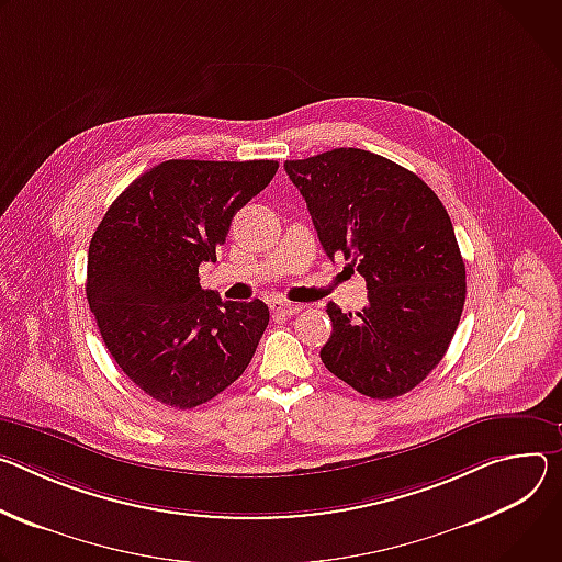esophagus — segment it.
<instances>
[{
    "label": "esophagus",
    "mask_w": 562,
    "mask_h": 562,
    "mask_svg": "<svg viewBox=\"0 0 562 562\" xmlns=\"http://www.w3.org/2000/svg\"><path fill=\"white\" fill-rule=\"evenodd\" d=\"M270 307H272L274 315L290 317V315H296L303 305H301V303H290V301H285V299H274V301L270 303Z\"/></svg>",
    "instance_id": "1"
}]
</instances>
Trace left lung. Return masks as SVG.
Here are the masks:
<instances>
[{
    "label": "left lung",
    "mask_w": 562,
    "mask_h": 562,
    "mask_svg": "<svg viewBox=\"0 0 562 562\" xmlns=\"http://www.w3.org/2000/svg\"><path fill=\"white\" fill-rule=\"evenodd\" d=\"M319 243L366 279L368 305L326 313L333 335L322 361L372 400L415 389L438 366L467 299V270L453 223L430 187L397 162L341 147L285 160Z\"/></svg>",
    "instance_id": "1"
}]
</instances>
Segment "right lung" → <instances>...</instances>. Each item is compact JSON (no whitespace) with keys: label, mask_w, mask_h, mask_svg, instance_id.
Instances as JSON below:
<instances>
[{"label":"right lung","mask_w":562,"mask_h":562,"mask_svg":"<svg viewBox=\"0 0 562 562\" xmlns=\"http://www.w3.org/2000/svg\"><path fill=\"white\" fill-rule=\"evenodd\" d=\"M279 169L277 160H165L106 210L89 243L87 299L106 350L140 391L194 408L252 361L270 310L221 301L199 266L216 261L234 214Z\"/></svg>","instance_id":"add662e5"}]
</instances>
